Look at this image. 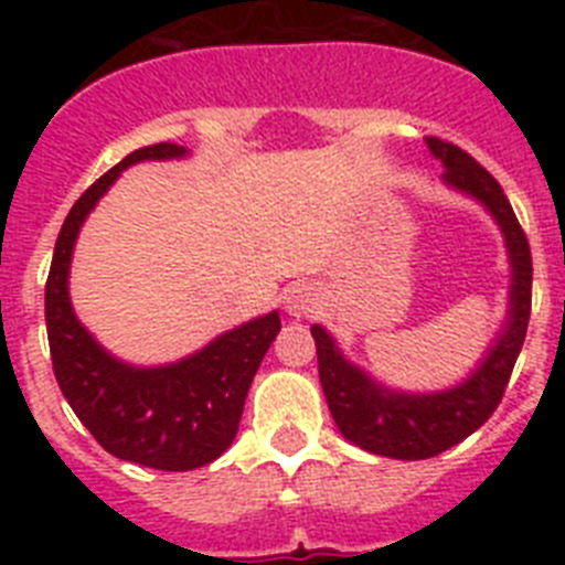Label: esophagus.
Listing matches in <instances>:
<instances>
[{"mask_svg":"<svg viewBox=\"0 0 565 565\" xmlns=\"http://www.w3.org/2000/svg\"><path fill=\"white\" fill-rule=\"evenodd\" d=\"M319 306V294L311 286H291L286 291V311L291 317H308Z\"/></svg>","mask_w":565,"mask_h":565,"instance_id":"34e87169","label":"esophagus"}]
</instances>
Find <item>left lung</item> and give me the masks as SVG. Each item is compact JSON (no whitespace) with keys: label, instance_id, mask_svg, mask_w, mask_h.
<instances>
[{"label":"left lung","instance_id":"8db88e82","mask_svg":"<svg viewBox=\"0 0 565 565\" xmlns=\"http://www.w3.org/2000/svg\"><path fill=\"white\" fill-rule=\"evenodd\" d=\"M427 147L444 163V183L476 198L501 226L507 239L512 286H509V317L495 344L476 367L472 376L450 391L402 393L373 382L356 364L342 356L331 333L313 326L319 382L339 433L373 456L418 461L450 450L481 427L507 391L518 353L523 348L532 311V254L529 239L509 206L501 183L456 143L427 138Z\"/></svg>","mask_w":565,"mask_h":565}]
</instances>
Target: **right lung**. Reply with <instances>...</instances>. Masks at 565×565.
I'll return each mask as SVG.
<instances>
[{
  "label": "right lung",
  "instance_id": "1",
  "mask_svg": "<svg viewBox=\"0 0 565 565\" xmlns=\"http://www.w3.org/2000/svg\"><path fill=\"white\" fill-rule=\"evenodd\" d=\"M183 154L186 147L178 143H152L104 172L70 209L44 286L53 373L78 422L109 456L163 472L206 467L228 450L254 373L279 333V313L271 311L221 333L181 362L135 367L104 351L78 322L70 306L67 277L82 223L115 178L138 161Z\"/></svg>",
  "mask_w": 565,
  "mask_h": 565
}]
</instances>
